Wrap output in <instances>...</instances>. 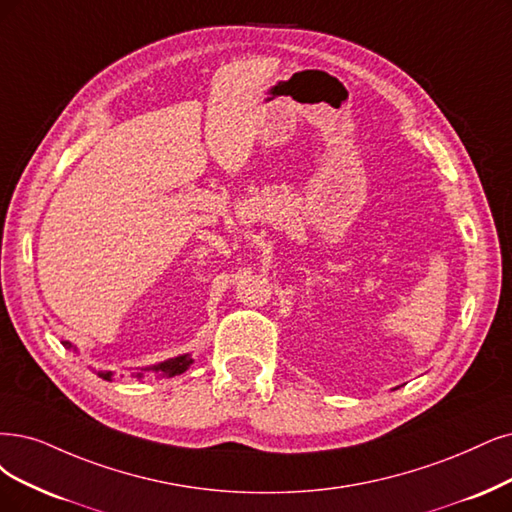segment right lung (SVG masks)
<instances>
[{
  "label": "right lung",
  "mask_w": 512,
  "mask_h": 512,
  "mask_svg": "<svg viewBox=\"0 0 512 512\" xmlns=\"http://www.w3.org/2000/svg\"><path fill=\"white\" fill-rule=\"evenodd\" d=\"M63 344L67 348H71L69 342H63ZM189 365H192V358H189V356H179V358H173V361H166V363H162V365H158L154 369L162 371V373H168V375H177V373H183ZM99 377H103V380H109L111 373L109 371H99ZM139 377H141V373H139Z\"/></svg>",
  "instance_id": "add662e5"
}]
</instances>
